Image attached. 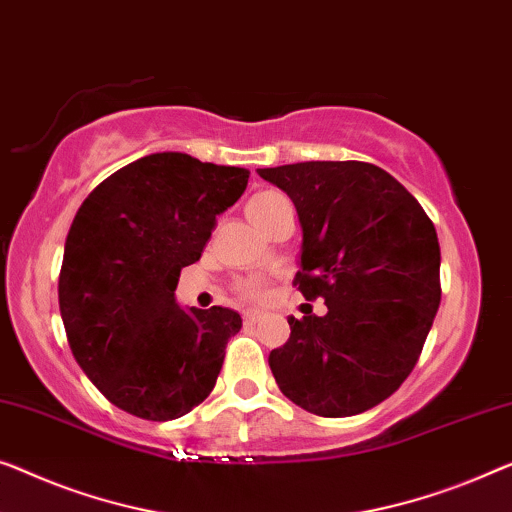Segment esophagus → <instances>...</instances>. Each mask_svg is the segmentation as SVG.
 Wrapping results in <instances>:
<instances>
[{
	"label": "esophagus",
	"instance_id": "esophagus-1",
	"mask_svg": "<svg viewBox=\"0 0 512 512\" xmlns=\"http://www.w3.org/2000/svg\"><path fill=\"white\" fill-rule=\"evenodd\" d=\"M258 321V314L256 311H244V323L247 325H254Z\"/></svg>",
	"mask_w": 512,
	"mask_h": 512
}]
</instances>
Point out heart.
Listing matches in <instances>:
<instances>
[{
  "instance_id": "heart-1",
  "label": "heart",
  "mask_w": 512,
  "mask_h": 512,
  "mask_svg": "<svg viewBox=\"0 0 512 512\" xmlns=\"http://www.w3.org/2000/svg\"><path fill=\"white\" fill-rule=\"evenodd\" d=\"M281 203H286V196L279 194V191H258V194L251 196L247 203L249 219L254 221V224H261L274 207ZM235 288H238V293L249 302H263L268 298V284H265V279L261 277H244L235 284Z\"/></svg>"
}]
</instances>
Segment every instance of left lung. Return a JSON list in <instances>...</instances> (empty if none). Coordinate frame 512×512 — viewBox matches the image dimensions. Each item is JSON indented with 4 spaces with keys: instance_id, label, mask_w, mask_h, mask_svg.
<instances>
[{
    "instance_id": "left-lung-1",
    "label": "left lung",
    "mask_w": 512,
    "mask_h": 512,
    "mask_svg": "<svg viewBox=\"0 0 512 512\" xmlns=\"http://www.w3.org/2000/svg\"><path fill=\"white\" fill-rule=\"evenodd\" d=\"M286 191L302 226L293 284L325 316H288L270 353L279 390L300 409L346 418L388 399L420 358L441 302V249L420 203L365 161L258 168Z\"/></svg>"
}]
</instances>
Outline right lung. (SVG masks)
I'll return each mask as SVG.
<instances>
[{
    "instance_id": "right-lung-1",
    "label": "right lung",
    "mask_w": 512,
    "mask_h": 512,
    "mask_svg": "<svg viewBox=\"0 0 512 512\" xmlns=\"http://www.w3.org/2000/svg\"><path fill=\"white\" fill-rule=\"evenodd\" d=\"M247 180V168L157 152L106 177L76 212L59 272L64 330L87 379L131 416L175 420L217 383L242 318L182 309L175 288Z\"/></svg>"
}]
</instances>
